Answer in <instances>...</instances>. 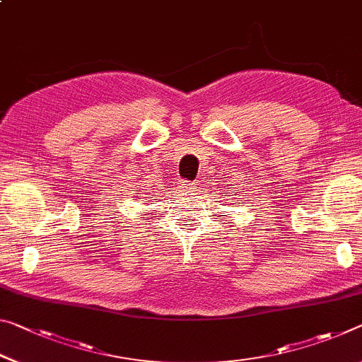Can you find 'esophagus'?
<instances>
[{
	"label": "esophagus",
	"instance_id": "1",
	"mask_svg": "<svg viewBox=\"0 0 362 362\" xmlns=\"http://www.w3.org/2000/svg\"><path fill=\"white\" fill-rule=\"evenodd\" d=\"M180 188H182V190L190 192V190H193V185H192V183H188V182H182L180 183Z\"/></svg>",
	"mask_w": 362,
	"mask_h": 362
}]
</instances>
